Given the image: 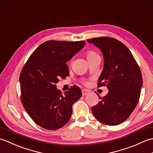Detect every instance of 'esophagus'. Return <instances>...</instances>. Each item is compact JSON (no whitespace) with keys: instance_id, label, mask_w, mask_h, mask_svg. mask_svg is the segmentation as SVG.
<instances>
[{"instance_id":"34e87169","label":"esophagus","mask_w":153,"mask_h":153,"mask_svg":"<svg viewBox=\"0 0 153 153\" xmlns=\"http://www.w3.org/2000/svg\"><path fill=\"white\" fill-rule=\"evenodd\" d=\"M90 93V91L89 90H87V89H82V95H83V96H85V95H87V94H89Z\"/></svg>"}]
</instances>
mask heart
Segmentation results:
<instances>
[{"instance_id":"1","label":"heart","mask_w":153,"mask_h":153,"mask_svg":"<svg viewBox=\"0 0 153 153\" xmlns=\"http://www.w3.org/2000/svg\"><path fill=\"white\" fill-rule=\"evenodd\" d=\"M99 55L97 54L95 51H87V53H86V58L87 59L88 61H90L91 60L93 59L94 58H95L97 56H98Z\"/></svg>"}]
</instances>
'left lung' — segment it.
<instances>
[{"label": "left lung", "instance_id": "obj_1", "mask_svg": "<svg viewBox=\"0 0 153 153\" xmlns=\"http://www.w3.org/2000/svg\"><path fill=\"white\" fill-rule=\"evenodd\" d=\"M101 51L104 68L98 87L106 86L108 93L92 107L97 120L116 126L128 119L137 105L143 85L141 70L131 53L122 42L112 37L87 39ZM99 96V95H98Z\"/></svg>", "mask_w": 153, "mask_h": 153}]
</instances>
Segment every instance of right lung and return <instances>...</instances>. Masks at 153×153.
<instances>
[{
  "label": "right lung",
  "mask_w": 153,
  "mask_h": 153,
  "mask_svg": "<svg viewBox=\"0 0 153 153\" xmlns=\"http://www.w3.org/2000/svg\"><path fill=\"white\" fill-rule=\"evenodd\" d=\"M84 41H47L29 58L19 76L21 101L31 118L49 130L63 127L70 119L73 104L82 96L74 85L62 93L56 84L69 76L66 64L85 46Z\"/></svg>",
  "instance_id": "add662e5"
}]
</instances>
